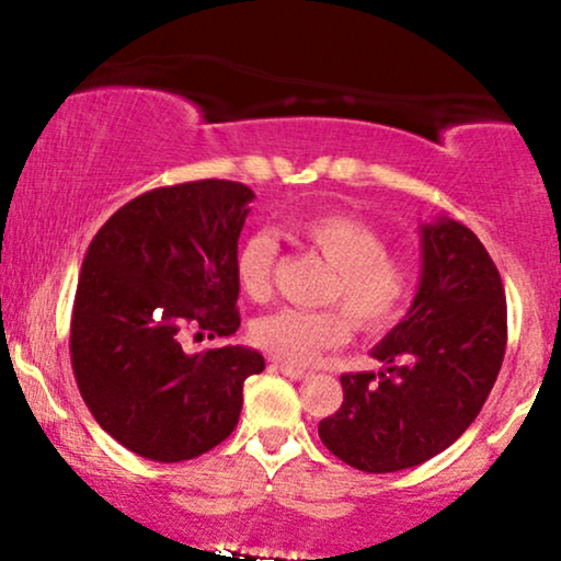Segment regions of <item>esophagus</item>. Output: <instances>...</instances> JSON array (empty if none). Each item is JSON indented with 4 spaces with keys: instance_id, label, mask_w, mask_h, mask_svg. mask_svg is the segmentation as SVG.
I'll list each match as a JSON object with an SVG mask.
<instances>
[{
    "instance_id": "esophagus-1",
    "label": "esophagus",
    "mask_w": 561,
    "mask_h": 561,
    "mask_svg": "<svg viewBox=\"0 0 561 561\" xmlns=\"http://www.w3.org/2000/svg\"><path fill=\"white\" fill-rule=\"evenodd\" d=\"M276 371H282V375L289 377V379H308V371L306 369H298V366H289L285 362H274L272 364Z\"/></svg>"
}]
</instances>
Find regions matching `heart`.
<instances>
[{
    "instance_id": "heart-1",
    "label": "heart",
    "mask_w": 561,
    "mask_h": 561,
    "mask_svg": "<svg viewBox=\"0 0 561 561\" xmlns=\"http://www.w3.org/2000/svg\"><path fill=\"white\" fill-rule=\"evenodd\" d=\"M295 240L319 253L332 266L327 300L343 308H279L253 324V343L287 364H311L319 353L343 345L351 337V319L362 330L388 327L403 308L411 289V261L385 250L377 227L351 214H324L295 224ZM276 240L268 231L250 234L234 255V274L242 293L263 300L272 293Z\"/></svg>"
}]
</instances>
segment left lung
<instances>
[{
	"label": "left lung",
	"instance_id": "8db88e82",
	"mask_svg": "<svg viewBox=\"0 0 561 561\" xmlns=\"http://www.w3.org/2000/svg\"><path fill=\"white\" fill-rule=\"evenodd\" d=\"M422 276L409 313L371 347L382 371L343 375V405L319 437L362 472L424 465L459 440L493 390L506 351V295L465 224H422Z\"/></svg>",
	"mask_w": 561,
	"mask_h": 561
}]
</instances>
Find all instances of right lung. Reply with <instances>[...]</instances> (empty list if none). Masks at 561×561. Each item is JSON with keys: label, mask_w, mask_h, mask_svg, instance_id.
Masks as SVG:
<instances>
[{"label": "right lung", "mask_w": 561, "mask_h": 561, "mask_svg": "<svg viewBox=\"0 0 561 561\" xmlns=\"http://www.w3.org/2000/svg\"><path fill=\"white\" fill-rule=\"evenodd\" d=\"M253 190L203 179L134 197L83 255L70 319V364L107 435L145 459H195L240 422L253 347L186 353L184 330H240L234 255ZM197 332V334H199Z\"/></svg>", "instance_id": "add662e5"}]
</instances>
